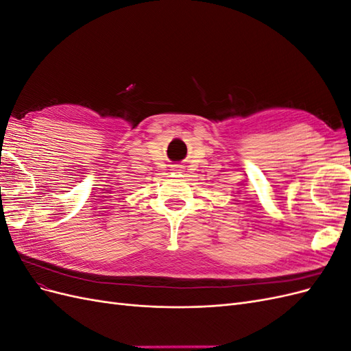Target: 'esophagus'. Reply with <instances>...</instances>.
<instances>
[{
  "instance_id": "obj_1",
  "label": "esophagus",
  "mask_w": 351,
  "mask_h": 351,
  "mask_svg": "<svg viewBox=\"0 0 351 351\" xmlns=\"http://www.w3.org/2000/svg\"><path fill=\"white\" fill-rule=\"evenodd\" d=\"M174 171L180 173V171H183V169H182V167H180V165H176V168H174Z\"/></svg>"
}]
</instances>
